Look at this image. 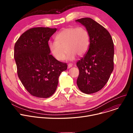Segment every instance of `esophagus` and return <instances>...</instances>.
<instances>
[{
  "instance_id": "34e87169",
  "label": "esophagus",
  "mask_w": 133,
  "mask_h": 133,
  "mask_svg": "<svg viewBox=\"0 0 133 133\" xmlns=\"http://www.w3.org/2000/svg\"><path fill=\"white\" fill-rule=\"evenodd\" d=\"M72 66H73V64H71V63H70V64H68L67 68H70L71 67H72Z\"/></svg>"
}]
</instances>
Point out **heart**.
<instances>
[{"label":"heart","instance_id":"b5f03b06","mask_svg":"<svg viewBox=\"0 0 133 133\" xmlns=\"http://www.w3.org/2000/svg\"><path fill=\"white\" fill-rule=\"evenodd\" d=\"M89 44V36L85 28L72 27L60 31L55 36V41L49 45V48L56 60H65L67 50V59L73 60L76 55L85 54Z\"/></svg>","mask_w":133,"mask_h":133}]
</instances>
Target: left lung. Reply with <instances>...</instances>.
<instances>
[{
	"instance_id": "obj_1",
	"label": "left lung",
	"mask_w": 133,
	"mask_h": 133,
	"mask_svg": "<svg viewBox=\"0 0 133 133\" xmlns=\"http://www.w3.org/2000/svg\"><path fill=\"white\" fill-rule=\"evenodd\" d=\"M86 28L89 36L87 52L76 66L79 75L76 83L83 93L99 91L106 84L114 69V43L109 32L90 18L75 20Z\"/></svg>"
}]
</instances>
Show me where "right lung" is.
Listing matches in <instances>:
<instances>
[{
	"label": "right lung",
	"instance_id": "add662e5",
	"mask_svg": "<svg viewBox=\"0 0 133 133\" xmlns=\"http://www.w3.org/2000/svg\"><path fill=\"white\" fill-rule=\"evenodd\" d=\"M57 29L34 27L22 34L15 45V58L18 77L32 95L47 98L55 92L60 74L66 63L50 54L48 42Z\"/></svg>",
	"mask_w": 133,
	"mask_h": 133
}]
</instances>
